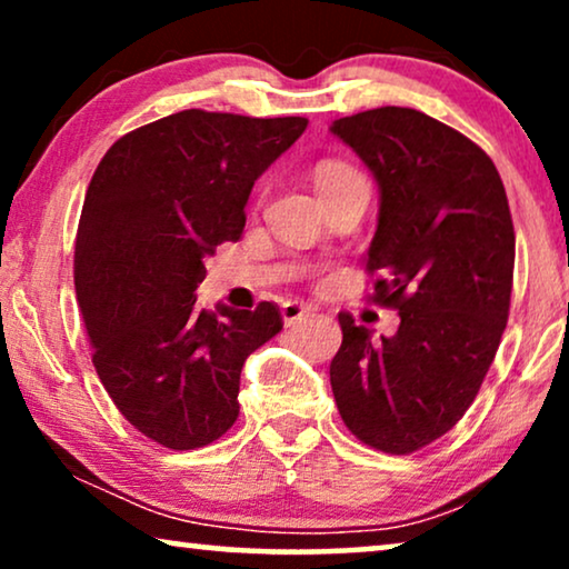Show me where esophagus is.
<instances>
[{"instance_id": "34e87169", "label": "esophagus", "mask_w": 569, "mask_h": 569, "mask_svg": "<svg viewBox=\"0 0 569 569\" xmlns=\"http://www.w3.org/2000/svg\"><path fill=\"white\" fill-rule=\"evenodd\" d=\"M308 316H310V308L302 306V302H298V300H287L284 306H282V318H284L287 326L298 323V321H302V318H308Z\"/></svg>"}]
</instances>
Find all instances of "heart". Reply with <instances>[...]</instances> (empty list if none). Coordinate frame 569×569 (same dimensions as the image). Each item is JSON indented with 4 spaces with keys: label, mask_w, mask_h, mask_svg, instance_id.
<instances>
[{
    "label": "heart",
    "mask_w": 569,
    "mask_h": 569,
    "mask_svg": "<svg viewBox=\"0 0 569 569\" xmlns=\"http://www.w3.org/2000/svg\"><path fill=\"white\" fill-rule=\"evenodd\" d=\"M313 181H316L318 193H326V191L341 189V186H347V183L365 181V176L355 166H349V162L321 160L313 170Z\"/></svg>",
    "instance_id": "1"
}]
</instances>
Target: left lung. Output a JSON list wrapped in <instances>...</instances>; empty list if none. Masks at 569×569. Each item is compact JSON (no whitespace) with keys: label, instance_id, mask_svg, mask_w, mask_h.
<instances>
[{"label":"left lung","instance_id":"8db88e82","mask_svg":"<svg viewBox=\"0 0 569 569\" xmlns=\"http://www.w3.org/2000/svg\"><path fill=\"white\" fill-rule=\"evenodd\" d=\"M380 189L372 302L393 337L339 313L331 391L349 432L383 453L430 446L466 415L508 326L516 230L502 178L461 131L383 106L331 123Z\"/></svg>","mask_w":569,"mask_h":569}]
</instances>
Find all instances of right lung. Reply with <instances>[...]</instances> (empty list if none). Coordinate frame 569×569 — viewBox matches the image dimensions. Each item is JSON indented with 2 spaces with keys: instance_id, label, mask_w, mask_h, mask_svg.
Listing matches in <instances>:
<instances>
[{
  "instance_id": "obj_1",
  "label": "right lung",
  "mask_w": 569,
  "mask_h": 569,
  "mask_svg": "<svg viewBox=\"0 0 569 569\" xmlns=\"http://www.w3.org/2000/svg\"><path fill=\"white\" fill-rule=\"evenodd\" d=\"M308 119L191 108L144 123L103 154L74 240V290L92 365L116 409L170 450L236 425L246 357L282 331L274 302L197 306L204 261L246 228L263 170Z\"/></svg>"
}]
</instances>
